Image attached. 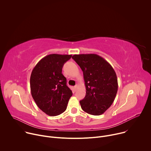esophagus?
Here are the masks:
<instances>
[{
  "mask_svg": "<svg viewBox=\"0 0 151 151\" xmlns=\"http://www.w3.org/2000/svg\"><path fill=\"white\" fill-rule=\"evenodd\" d=\"M78 84H76V85L75 86V90L78 88Z\"/></svg>",
  "mask_w": 151,
  "mask_h": 151,
  "instance_id": "34e87169",
  "label": "esophagus"
}]
</instances>
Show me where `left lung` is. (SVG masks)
Returning <instances> with one entry per match:
<instances>
[{
  "label": "left lung",
  "instance_id": "8db88e82",
  "mask_svg": "<svg viewBox=\"0 0 151 151\" xmlns=\"http://www.w3.org/2000/svg\"><path fill=\"white\" fill-rule=\"evenodd\" d=\"M83 72L86 95L79 101L82 109L100 115L110 107L118 91V79L111 64L95 54H75L72 57Z\"/></svg>",
  "mask_w": 151,
  "mask_h": 151
}]
</instances>
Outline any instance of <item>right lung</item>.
<instances>
[{
	"label": "right lung",
	"instance_id": "obj_1",
	"mask_svg": "<svg viewBox=\"0 0 151 151\" xmlns=\"http://www.w3.org/2000/svg\"><path fill=\"white\" fill-rule=\"evenodd\" d=\"M72 55L52 54L42 58L30 76V90L39 108L49 116H57L66 111L72 92L62 74L64 63Z\"/></svg>",
	"mask_w": 151,
	"mask_h": 151
}]
</instances>
